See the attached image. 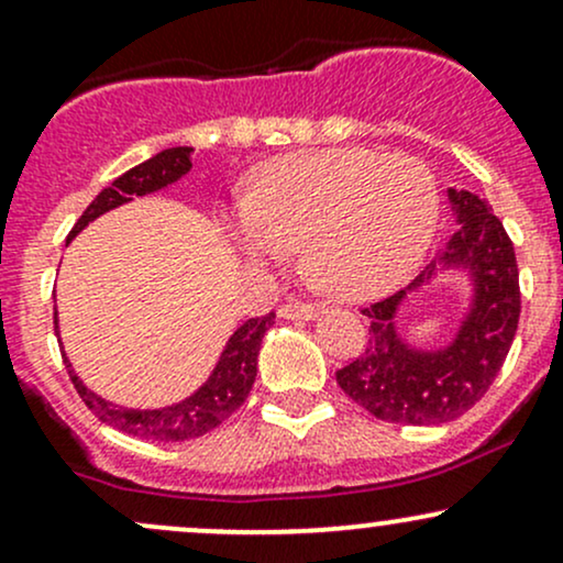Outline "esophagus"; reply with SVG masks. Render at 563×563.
<instances>
[{"instance_id": "34e87169", "label": "esophagus", "mask_w": 563, "mask_h": 563, "mask_svg": "<svg viewBox=\"0 0 563 563\" xmlns=\"http://www.w3.org/2000/svg\"><path fill=\"white\" fill-rule=\"evenodd\" d=\"M320 312L322 309L314 307V303H299V301H288L277 309V314H280L283 320H314Z\"/></svg>"}]
</instances>
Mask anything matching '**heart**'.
<instances>
[{
  "label": "heart",
  "instance_id": "1",
  "mask_svg": "<svg viewBox=\"0 0 563 563\" xmlns=\"http://www.w3.org/2000/svg\"><path fill=\"white\" fill-rule=\"evenodd\" d=\"M439 219L434 174L418 158L328 147L273 158L243 192L228 238L254 267L301 245L309 280L335 299H373L416 273Z\"/></svg>",
  "mask_w": 563,
  "mask_h": 563
}]
</instances>
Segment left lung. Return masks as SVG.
<instances>
[{
    "mask_svg": "<svg viewBox=\"0 0 563 563\" xmlns=\"http://www.w3.org/2000/svg\"><path fill=\"white\" fill-rule=\"evenodd\" d=\"M457 230L442 254L410 286L371 303L365 352L341 367L335 380L371 416L389 423L439 426L461 418L489 389L519 328L521 294L514 243L487 200L448 187ZM467 280V303L450 342L418 347L398 328L410 295L442 276Z\"/></svg>",
    "mask_w": 563,
    "mask_h": 563,
    "instance_id": "obj_1",
    "label": "left lung"
}]
</instances>
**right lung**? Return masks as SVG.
Segmentation results:
<instances>
[{
    "label": "right lung",
    "mask_w": 563,
    "mask_h": 563,
    "mask_svg": "<svg viewBox=\"0 0 563 563\" xmlns=\"http://www.w3.org/2000/svg\"><path fill=\"white\" fill-rule=\"evenodd\" d=\"M192 169V147H166L156 153L153 158L142 161L140 166L121 174L113 179L111 187H102L97 198L87 206V211L79 217V222L70 230L68 241H74L81 230H87L95 219H100L108 211L119 209V206L132 203L134 198L153 196V192L166 190V187L177 185L187 172ZM275 325V314H264V318H251L243 325L235 328L224 344L222 354L211 367L209 378L198 386L196 391L187 394L179 402L164 407H126L111 399L100 397V394L89 389L84 384L79 373L74 371V363L66 357L60 339V322H57L55 309V335L57 344L63 349V360L70 373L79 397L87 402L89 410L100 418L102 423L113 426V429L124 431L129 437L151 439V442H185V439H196L209 434L219 423L228 421L232 412L238 410L249 397L251 386L256 380V363H260L262 339L267 335L269 328Z\"/></svg>",
    "instance_id": "obj_1"
}]
</instances>
